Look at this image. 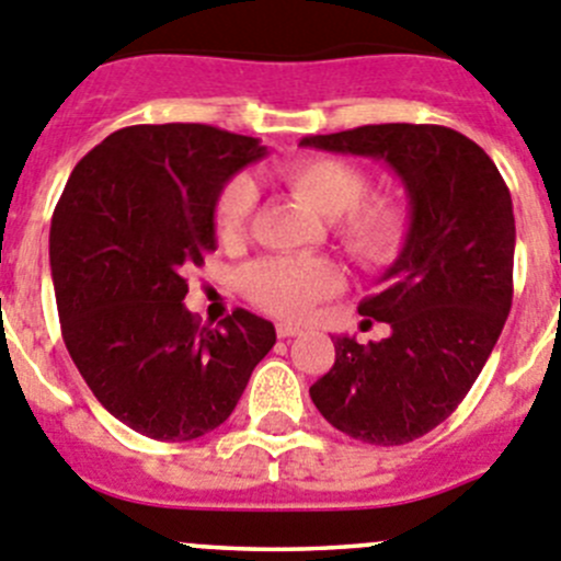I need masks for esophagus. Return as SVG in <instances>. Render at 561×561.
Instances as JSON below:
<instances>
[{
	"instance_id": "esophagus-1",
	"label": "esophagus",
	"mask_w": 561,
	"mask_h": 561,
	"mask_svg": "<svg viewBox=\"0 0 561 561\" xmlns=\"http://www.w3.org/2000/svg\"><path fill=\"white\" fill-rule=\"evenodd\" d=\"M296 334H301V329H298V325L276 323V336H279V340H290V336H296Z\"/></svg>"
}]
</instances>
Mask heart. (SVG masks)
I'll return each instance as SVG.
<instances>
[{
  "label": "heart",
  "instance_id": "1",
  "mask_svg": "<svg viewBox=\"0 0 561 561\" xmlns=\"http://www.w3.org/2000/svg\"><path fill=\"white\" fill-rule=\"evenodd\" d=\"M274 178L301 203L331 219L340 247L364 268L394 263L411 238L413 214L405 199L367 197L369 175L336 156H298L274 170ZM257 194L238 178L216 205V232L236 243L247 232ZM243 293L263 312L285 320L307 318L323 298L342 290V271L329 257H265L241 274Z\"/></svg>",
  "mask_w": 561,
  "mask_h": 561
}]
</instances>
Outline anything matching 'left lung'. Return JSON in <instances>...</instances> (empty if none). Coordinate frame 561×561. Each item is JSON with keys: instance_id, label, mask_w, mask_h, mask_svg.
Instances as JSON below:
<instances>
[{"instance_id": "1", "label": "left lung", "mask_w": 561, "mask_h": 561, "mask_svg": "<svg viewBox=\"0 0 561 561\" xmlns=\"http://www.w3.org/2000/svg\"><path fill=\"white\" fill-rule=\"evenodd\" d=\"M301 145L383 161L408 192L411 238L380 293L358 304L391 334L369 345L334 336V367L309 386L345 436L408 444L463 402L513 307L510 188L480 145L444 125H362Z\"/></svg>"}]
</instances>
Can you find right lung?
<instances>
[{
  "label": "right lung",
  "mask_w": 561,
  "mask_h": 561,
  "mask_svg": "<svg viewBox=\"0 0 561 561\" xmlns=\"http://www.w3.org/2000/svg\"><path fill=\"white\" fill-rule=\"evenodd\" d=\"M263 156L214 125H128L76 164L54 208L65 347L98 402L156 442L216 431L276 342L247 309L210 329L183 304L186 271L216 249L221 188Z\"/></svg>",
  "instance_id": "right-lung-1"
}]
</instances>
